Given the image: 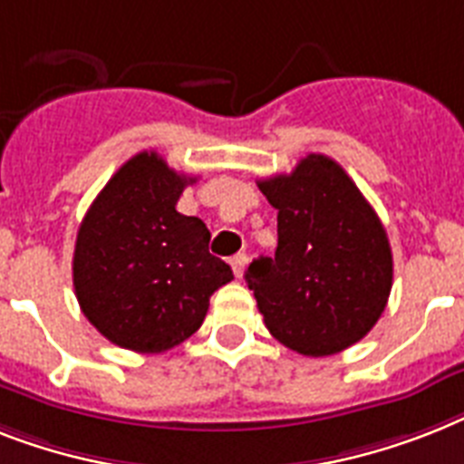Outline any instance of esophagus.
I'll use <instances>...</instances> for the list:
<instances>
[{
  "label": "esophagus",
  "instance_id": "obj_1",
  "mask_svg": "<svg viewBox=\"0 0 464 464\" xmlns=\"http://www.w3.org/2000/svg\"><path fill=\"white\" fill-rule=\"evenodd\" d=\"M245 265H247V255H236V257H231V269L233 274H236V278H243L245 274Z\"/></svg>",
  "mask_w": 464,
  "mask_h": 464
}]
</instances>
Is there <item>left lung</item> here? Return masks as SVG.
I'll use <instances>...</instances> for the list:
<instances>
[{
	"label": "left lung",
	"mask_w": 464,
	"mask_h": 464,
	"mask_svg": "<svg viewBox=\"0 0 464 464\" xmlns=\"http://www.w3.org/2000/svg\"><path fill=\"white\" fill-rule=\"evenodd\" d=\"M257 186L278 212V245L247 266L245 281L271 336L307 357L362 341L393 285L389 236L372 205L324 154Z\"/></svg>",
	"instance_id": "obj_1"
}]
</instances>
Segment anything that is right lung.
Returning a JSON list of instances; mask_svg holds the SVG:
<instances>
[{
	"instance_id": "add662e5",
	"label": "right lung",
	"mask_w": 464,
	"mask_h": 464,
	"mask_svg": "<svg viewBox=\"0 0 464 464\" xmlns=\"http://www.w3.org/2000/svg\"><path fill=\"white\" fill-rule=\"evenodd\" d=\"M195 179L157 152L130 157L78 228L73 288L88 322L119 348L164 353L202 326L209 297L233 278L209 255V231L176 212Z\"/></svg>"
}]
</instances>
